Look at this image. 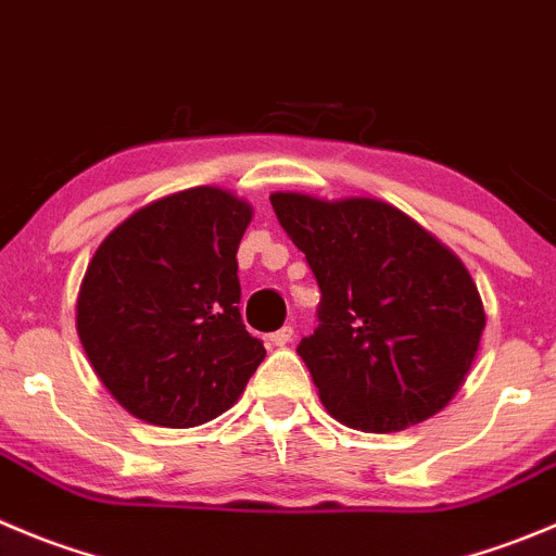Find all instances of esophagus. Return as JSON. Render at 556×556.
I'll return each instance as SVG.
<instances>
[{"label": "esophagus", "mask_w": 556, "mask_h": 556, "mask_svg": "<svg viewBox=\"0 0 556 556\" xmlns=\"http://www.w3.org/2000/svg\"><path fill=\"white\" fill-rule=\"evenodd\" d=\"M269 346H287L289 341H292V327H281V330H275V332H269Z\"/></svg>", "instance_id": "1"}]
</instances>
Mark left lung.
Instances as JSON below:
<instances>
[{
	"mask_svg": "<svg viewBox=\"0 0 556 556\" xmlns=\"http://www.w3.org/2000/svg\"><path fill=\"white\" fill-rule=\"evenodd\" d=\"M275 215L319 283V327L298 354L338 422L404 431L445 409L485 327L462 258L371 195L269 193Z\"/></svg>",
	"mask_w": 556,
	"mask_h": 556,
	"instance_id": "obj_1",
	"label": "left lung"
}]
</instances>
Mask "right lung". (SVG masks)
<instances>
[{
  "instance_id": "1",
  "label": "right lung",
  "mask_w": 556,
  "mask_h": 556,
  "mask_svg": "<svg viewBox=\"0 0 556 556\" xmlns=\"http://www.w3.org/2000/svg\"><path fill=\"white\" fill-rule=\"evenodd\" d=\"M251 218L231 190L195 185L136 210L89 258L78 338L111 399L139 420H215L264 361L237 308V248Z\"/></svg>"
}]
</instances>
